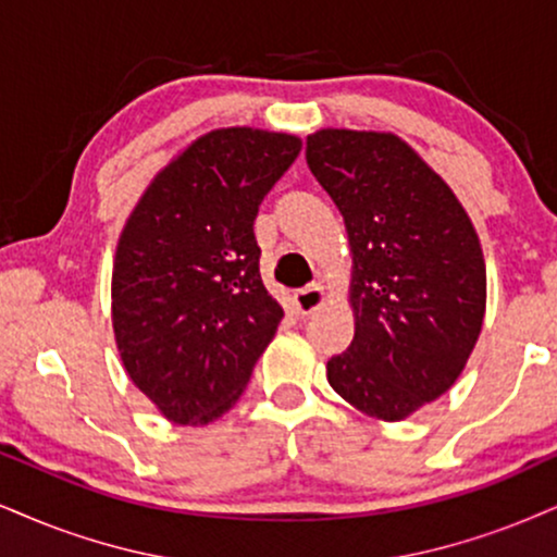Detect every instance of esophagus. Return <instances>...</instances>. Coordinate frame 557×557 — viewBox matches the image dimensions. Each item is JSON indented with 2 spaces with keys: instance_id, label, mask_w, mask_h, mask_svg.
<instances>
[{
  "instance_id": "1",
  "label": "esophagus",
  "mask_w": 557,
  "mask_h": 557,
  "mask_svg": "<svg viewBox=\"0 0 557 557\" xmlns=\"http://www.w3.org/2000/svg\"><path fill=\"white\" fill-rule=\"evenodd\" d=\"M292 299H294V307H297L299 314H312L314 310H320V307L325 305L327 294L320 284H310V286H305V289L294 292Z\"/></svg>"
}]
</instances>
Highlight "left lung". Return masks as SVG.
Segmentation results:
<instances>
[{"mask_svg": "<svg viewBox=\"0 0 557 557\" xmlns=\"http://www.w3.org/2000/svg\"><path fill=\"white\" fill-rule=\"evenodd\" d=\"M307 164L351 247L354 341L327 382L376 421H403L462 374L485 318V258L455 190L393 132L320 128Z\"/></svg>", "mask_w": 557, "mask_h": 557, "instance_id": "left-lung-1", "label": "left lung"}]
</instances>
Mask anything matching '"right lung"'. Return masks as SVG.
Here are the masks:
<instances>
[{"instance_id": "right-lung-1", "label": "right lung", "mask_w": 557, "mask_h": 557, "mask_svg": "<svg viewBox=\"0 0 557 557\" xmlns=\"http://www.w3.org/2000/svg\"><path fill=\"white\" fill-rule=\"evenodd\" d=\"M301 152L284 132H206L152 177L115 245L111 320L128 380L170 423L235 408L284 307L260 278L252 222Z\"/></svg>"}]
</instances>
